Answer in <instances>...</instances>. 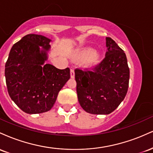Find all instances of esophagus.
I'll use <instances>...</instances> for the list:
<instances>
[{
	"instance_id": "esophagus-1",
	"label": "esophagus",
	"mask_w": 153,
	"mask_h": 153,
	"mask_svg": "<svg viewBox=\"0 0 153 153\" xmlns=\"http://www.w3.org/2000/svg\"><path fill=\"white\" fill-rule=\"evenodd\" d=\"M71 77L72 78H75V72L73 69H71Z\"/></svg>"
}]
</instances>
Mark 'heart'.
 Segmentation results:
<instances>
[{
	"label": "heart",
	"instance_id": "b5f03b06",
	"mask_svg": "<svg viewBox=\"0 0 153 153\" xmlns=\"http://www.w3.org/2000/svg\"><path fill=\"white\" fill-rule=\"evenodd\" d=\"M77 57L79 59H83L84 65L88 68H91L98 64L101 59V54L97 51H94L92 48L85 47L80 50L77 54Z\"/></svg>",
	"mask_w": 153,
	"mask_h": 153
}]
</instances>
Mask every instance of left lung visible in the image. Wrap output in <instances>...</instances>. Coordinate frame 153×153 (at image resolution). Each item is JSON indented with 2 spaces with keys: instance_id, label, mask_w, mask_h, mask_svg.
I'll return each mask as SVG.
<instances>
[{
  "instance_id": "obj_1",
  "label": "left lung",
  "mask_w": 153,
  "mask_h": 153,
  "mask_svg": "<svg viewBox=\"0 0 153 153\" xmlns=\"http://www.w3.org/2000/svg\"><path fill=\"white\" fill-rule=\"evenodd\" d=\"M105 58L93 70H75L80 105L92 114H109L125 98L129 68L124 50L106 37Z\"/></svg>"
}]
</instances>
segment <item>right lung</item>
<instances>
[{"label":"right lung","mask_w":153,"mask_h":153,"mask_svg":"<svg viewBox=\"0 0 153 153\" xmlns=\"http://www.w3.org/2000/svg\"><path fill=\"white\" fill-rule=\"evenodd\" d=\"M50 42L42 35H26L13 45L6 62L5 76L8 94L26 114L50 111L59 91L71 78L68 68L59 70L50 64L44 65Z\"/></svg>","instance_id":"obj_1"}]
</instances>
